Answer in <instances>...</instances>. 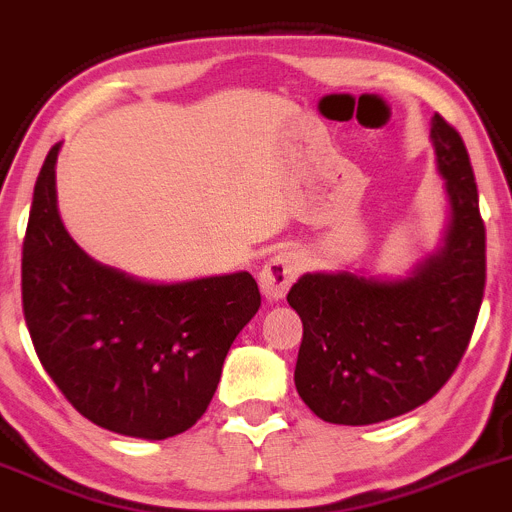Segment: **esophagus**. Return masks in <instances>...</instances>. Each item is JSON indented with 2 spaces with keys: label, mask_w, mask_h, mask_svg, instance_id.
<instances>
[{
  "label": "esophagus",
  "mask_w": 512,
  "mask_h": 512,
  "mask_svg": "<svg viewBox=\"0 0 512 512\" xmlns=\"http://www.w3.org/2000/svg\"><path fill=\"white\" fill-rule=\"evenodd\" d=\"M300 270H303V257L295 250H283L278 255H272L260 270V290L267 300H283L290 285L298 280Z\"/></svg>",
  "instance_id": "obj_1"
}]
</instances>
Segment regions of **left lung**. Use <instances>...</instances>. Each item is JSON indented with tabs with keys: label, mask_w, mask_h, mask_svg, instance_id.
Returning a JSON list of instances; mask_svg holds the SVG:
<instances>
[{
	"label": "left lung",
	"mask_w": 512,
	"mask_h": 512,
	"mask_svg": "<svg viewBox=\"0 0 512 512\" xmlns=\"http://www.w3.org/2000/svg\"><path fill=\"white\" fill-rule=\"evenodd\" d=\"M450 224L407 278L308 272L288 303L303 321L295 389L331 424H376L432 399L455 374L485 293V224L460 133L432 118Z\"/></svg>",
	"instance_id": "obj_1"
}]
</instances>
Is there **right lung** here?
<instances>
[{
    "label": "right lung",
    "instance_id": "obj_1",
    "mask_svg": "<svg viewBox=\"0 0 512 512\" xmlns=\"http://www.w3.org/2000/svg\"><path fill=\"white\" fill-rule=\"evenodd\" d=\"M50 148L22 245V310L40 364L103 429L186 432L207 412L237 333L260 308L250 272L146 283L85 255L57 212Z\"/></svg>",
    "mask_w": 512,
    "mask_h": 512
}]
</instances>
